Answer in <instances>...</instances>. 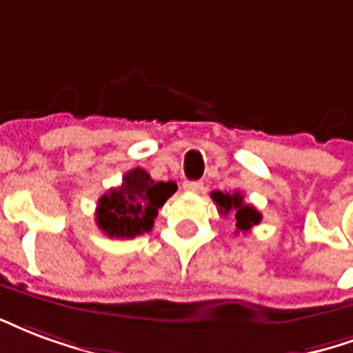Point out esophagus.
Here are the masks:
<instances>
[{
    "mask_svg": "<svg viewBox=\"0 0 353 353\" xmlns=\"http://www.w3.org/2000/svg\"><path fill=\"white\" fill-rule=\"evenodd\" d=\"M203 188L205 186H203V182H199V180H186V182H184V190H186V192H192V194H199Z\"/></svg>",
    "mask_w": 353,
    "mask_h": 353,
    "instance_id": "1",
    "label": "esophagus"
}]
</instances>
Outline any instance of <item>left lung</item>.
Masks as SVG:
<instances>
[{"label": "left lung", "mask_w": 353, "mask_h": 353, "mask_svg": "<svg viewBox=\"0 0 353 353\" xmlns=\"http://www.w3.org/2000/svg\"><path fill=\"white\" fill-rule=\"evenodd\" d=\"M210 197L218 205L220 214H231L235 218L236 231H250L254 225L261 222V212H258L252 205L244 201L243 192H239V190L233 194H223V192L216 190L210 194Z\"/></svg>", "instance_id": "8db88e82"}]
</instances>
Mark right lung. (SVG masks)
<instances>
[{"label": "right lung", "instance_id": "obj_1", "mask_svg": "<svg viewBox=\"0 0 353 353\" xmlns=\"http://www.w3.org/2000/svg\"><path fill=\"white\" fill-rule=\"evenodd\" d=\"M176 192L174 182H156L145 169L123 174L122 184L103 194L95 208V222L107 236L133 239L148 233L158 210Z\"/></svg>", "mask_w": 353, "mask_h": 353}]
</instances>
